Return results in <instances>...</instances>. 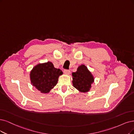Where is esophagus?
<instances>
[{
	"instance_id": "1",
	"label": "esophagus",
	"mask_w": 134,
	"mask_h": 134,
	"mask_svg": "<svg viewBox=\"0 0 134 134\" xmlns=\"http://www.w3.org/2000/svg\"><path fill=\"white\" fill-rule=\"evenodd\" d=\"M64 73L67 74V75H68V74L70 73V71L68 70H64Z\"/></svg>"
}]
</instances>
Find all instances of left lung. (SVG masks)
Returning a JSON list of instances; mask_svg holds the SVG:
<instances>
[{
	"instance_id": "8db88e82",
	"label": "left lung",
	"mask_w": 134,
	"mask_h": 134,
	"mask_svg": "<svg viewBox=\"0 0 134 134\" xmlns=\"http://www.w3.org/2000/svg\"><path fill=\"white\" fill-rule=\"evenodd\" d=\"M73 85L81 92H88L94 82V77L87 67L82 64L77 68L76 72L72 73Z\"/></svg>"
}]
</instances>
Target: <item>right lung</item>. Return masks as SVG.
<instances>
[{
	"instance_id": "1",
	"label": "right lung",
	"mask_w": 134,
	"mask_h": 134,
	"mask_svg": "<svg viewBox=\"0 0 134 134\" xmlns=\"http://www.w3.org/2000/svg\"><path fill=\"white\" fill-rule=\"evenodd\" d=\"M62 74L51 62L38 64L30 72L31 82L41 93H47L57 85L59 76Z\"/></svg>"
}]
</instances>
